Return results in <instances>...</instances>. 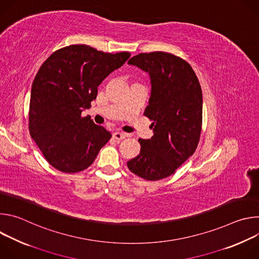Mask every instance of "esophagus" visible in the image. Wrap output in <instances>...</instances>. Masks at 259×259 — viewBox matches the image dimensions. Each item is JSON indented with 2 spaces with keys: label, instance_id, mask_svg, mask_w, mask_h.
Listing matches in <instances>:
<instances>
[{
  "label": "esophagus",
  "instance_id": "34e87169",
  "mask_svg": "<svg viewBox=\"0 0 259 259\" xmlns=\"http://www.w3.org/2000/svg\"><path fill=\"white\" fill-rule=\"evenodd\" d=\"M126 137V134L125 133H122V132H116L113 134V138L116 139L117 141H120L122 139H124Z\"/></svg>",
  "mask_w": 259,
  "mask_h": 259
}]
</instances>
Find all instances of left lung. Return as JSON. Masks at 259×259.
<instances>
[{"mask_svg": "<svg viewBox=\"0 0 259 259\" xmlns=\"http://www.w3.org/2000/svg\"><path fill=\"white\" fill-rule=\"evenodd\" d=\"M128 63L151 77L144 116L153 121L154 136L138 139L140 154L127 166L145 180H160L172 175L197 149L202 130L201 85L189 62L167 52L140 53Z\"/></svg>", "mask_w": 259, "mask_h": 259, "instance_id": "left-lung-1", "label": "left lung"}]
</instances>
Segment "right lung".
Wrapping results in <instances>:
<instances>
[{"label": "right lung", "mask_w": 259, "mask_h": 259, "mask_svg": "<svg viewBox=\"0 0 259 259\" xmlns=\"http://www.w3.org/2000/svg\"><path fill=\"white\" fill-rule=\"evenodd\" d=\"M130 55L70 45L53 52L41 65L31 86L28 129L55 169L65 173L87 169L112 137L81 114L91 106L101 82Z\"/></svg>", "instance_id": "1"}]
</instances>
